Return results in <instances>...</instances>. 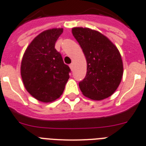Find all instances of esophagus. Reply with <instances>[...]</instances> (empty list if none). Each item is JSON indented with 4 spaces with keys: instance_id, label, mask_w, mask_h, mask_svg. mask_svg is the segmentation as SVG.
<instances>
[{
    "instance_id": "34e87169",
    "label": "esophagus",
    "mask_w": 146,
    "mask_h": 146,
    "mask_svg": "<svg viewBox=\"0 0 146 146\" xmlns=\"http://www.w3.org/2000/svg\"><path fill=\"white\" fill-rule=\"evenodd\" d=\"M70 68L72 71H73V64H70Z\"/></svg>"
}]
</instances>
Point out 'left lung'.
<instances>
[{
  "mask_svg": "<svg viewBox=\"0 0 146 146\" xmlns=\"http://www.w3.org/2000/svg\"><path fill=\"white\" fill-rule=\"evenodd\" d=\"M72 33L84 54L86 75L79 83L85 97L102 100L112 95L119 87L124 68L119 49L99 31L88 27H73Z\"/></svg>",
  "mask_w": 146,
  "mask_h": 146,
  "instance_id": "obj_1",
  "label": "left lung"
}]
</instances>
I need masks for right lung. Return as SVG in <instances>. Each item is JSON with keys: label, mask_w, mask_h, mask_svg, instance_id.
<instances>
[{"label": "right lung", "mask_w": 146, "mask_h": 146, "mask_svg": "<svg viewBox=\"0 0 146 146\" xmlns=\"http://www.w3.org/2000/svg\"><path fill=\"white\" fill-rule=\"evenodd\" d=\"M62 33L63 28L43 31L31 41L22 57L20 73L23 84L40 102L48 103L60 98L70 78V68L54 48Z\"/></svg>", "instance_id": "right-lung-1"}]
</instances>
